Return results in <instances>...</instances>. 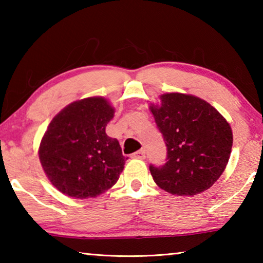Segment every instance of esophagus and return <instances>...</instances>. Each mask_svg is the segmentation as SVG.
<instances>
[{
    "mask_svg": "<svg viewBox=\"0 0 263 263\" xmlns=\"http://www.w3.org/2000/svg\"><path fill=\"white\" fill-rule=\"evenodd\" d=\"M132 158H135V159H145V151L144 149H140V151H138V152L133 153L132 154Z\"/></svg>",
    "mask_w": 263,
    "mask_h": 263,
    "instance_id": "obj_1",
    "label": "esophagus"
}]
</instances>
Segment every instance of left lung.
<instances>
[{"instance_id": "8db88e82", "label": "left lung", "mask_w": 263, "mask_h": 263, "mask_svg": "<svg viewBox=\"0 0 263 263\" xmlns=\"http://www.w3.org/2000/svg\"><path fill=\"white\" fill-rule=\"evenodd\" d=\"M151 104L167 146L166 163L151 164L160 188L176 196H194L215 183L225 171L233 136L226 119L199 97L169 92Z\"/></svg>"}]
</instances>
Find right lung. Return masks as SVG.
Listing matches in <instances>:
<instances>
[{
  "mask_svg": "<svg viewBox=\"0 0 263 263\" xmlns=\"http://www.w3.org/2000/svg\"><path fill=\"white\" fill-rule=\"evenodd\" d=\"M114 114L104 97H88L70 103L51 121L39 146V160L62 194L96 197L118 181L127 158L118 140L105 133Z\"/></svg>",
  "mask_w": 263,
  "mask_h": 263,
  "instance_id": "right-lung-1",
  "label": "right lung"
}]
</instances>
